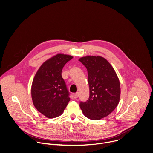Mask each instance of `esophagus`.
Wrapping results in <instances>:
<instances>
[{
	"mask_svg": "<svg viewBox=\"0 0 153 153\" xmlns=\"http://www.w3.org/2000/svg\"><path fill=\"white\" fill-rule=\"evenodd\" d=\"M79 96V93L78 92H76L75 94H74V97L75 98H78Z\"/></svg>",
	"mask_w": 153,
	"mask_h": 153,
	"instance_id": "esophagus-1",
	"label": "esophagus"
}]
</instances>
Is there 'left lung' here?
<instances>
[{
	"label": "left lung",
	"mask_w": 153,
	"mask_h": 153,
	"mask_svg": "<svg viewBox=\"0 0 153 153\" xmlns=\"http://www.w3.org/2000/svg\"><path fill=\"white\" fill-rule=\"evenodd\" d=\"M87 68L89 99L79 106L88 118L98 120L109 115L119 103L120 81L109 62L103 57L87 56L79 60Z\"/></svg>",
	"instance_id": "1"
}]
</instances>
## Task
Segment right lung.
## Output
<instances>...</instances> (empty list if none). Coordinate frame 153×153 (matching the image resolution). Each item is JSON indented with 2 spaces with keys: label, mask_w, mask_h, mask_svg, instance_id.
I'll return each mask as SVG.
<instances>
[{
  "label": "right lung",
  "mask_w": 153,
  "mask_h": 153,
  "mask_svg": "<svg viewBox=\"0 0 153 153\" xmlns=\"http://www.w3.org/2000/svg\"><path fill=\"white\" fill-rule=\"evenodd\" d=\"M72 58L64 54L54 56L42 63L33 79L31 95L33 105L48 118L61 115L70 101L62 71Z\"/></svg>",
  "instance_id": "right-lung-1"
}]
</instances>
